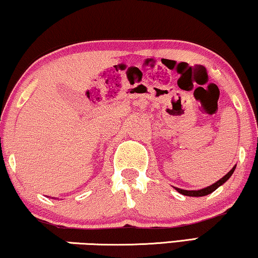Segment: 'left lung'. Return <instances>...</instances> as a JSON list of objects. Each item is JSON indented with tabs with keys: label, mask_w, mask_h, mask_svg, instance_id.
Here are the masks:
<instances>
[{
	"label": "left lung",
	"mask_w": 258,
	"mask_h": 258,
	"mask_svg": "<svg viewBox=\"0 0 258 258\" xmlns=\"http://www.w3.org/2000/svg\"><path fill=\"white\" fill-rule=\"evenodd\" d=\"M235 167H236V165L233 166V168L229 170V172L226 174L225 176H223L220 180H218L217 182H215V183L211 184V185H209V187H207V188H203V189H200V190H184V189H180V188L174 187V189H175L177 192H180V194H182V195H184V196H190V197L207 196V195H209V194H211V192L215 191V190L217 188H219L220 185H223L225 182L227 181L229 177L232 176V174L234 173Z\"/></svg>",
	"instance_id": "8db88e82"
}]
</instances>
